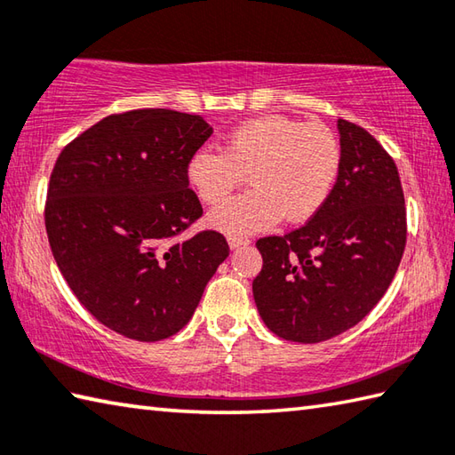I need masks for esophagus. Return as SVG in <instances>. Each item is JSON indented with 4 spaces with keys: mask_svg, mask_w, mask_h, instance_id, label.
<instances>
[{
    "mask_svg": "<svg viewBox=\"0 0 455 455\" xmlns=\"http://www.w3.org/2000/svg\"><path fill=\"white\" fill-rule=\"evenodd\" d=\"M249 244H251V241H249V238H244V236H235V235L228 236V246L233 251L241 249V246H249Z\"/></svg>",
    "mask_w": 455,
    "mask_h": 455,
    "instance_id": "1",
    "label": "esophagus"
}]
</instances>
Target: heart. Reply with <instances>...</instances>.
I'll use <instances>...</instances> for the list:
<instances>
[{
	"mask_svg": "<svg viewBox=\"0 0 455 455\" xmlns=\"http://www.w3.org/2000/svg\"><path fill=\"white\" fill-rule=\"evenodd\" d=\"M342 167V147L322 123L267 115L236 125L222 153L199 148L185 177L204 204H220L246 176L251 191L214 209L206 222L227 235L267 230L283 219L300 225L326 204Z\"/></svg>",
	"mask_w": 455,
	"mask_h": 455,
	"instance_id": "obj_1",
	"label": "heart"
}]
</instances>
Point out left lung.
Instances as JSON below:
<instances>
[{
    "mask_svg": "<svg viewBox=\"0 0 455 455\" xmlns=\"http://www.w3.org/2000/svg\"><path fill=\"white\" fill-rule=\"evenodd\" d=\"M342 167L307 225L256 243L260 318L291 342L330 340L356 326L386 294L406 246L398 169L366 129L338 119Z\"/></svg>",
    "mask_w": 455,
    "mask_h": 455,
    "instance_id": "1",
    "label": "left lung"
}]
</instances>
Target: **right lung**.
<instances>
[{"label": "right lung", "instance_id": "1", "mask_svg": "<svg viewBox=\"0 0 455 455\" xmlns=\"http://www.w3.org/2000/svg\"><path fill=\"white\" fill-rule=\"evenodd\" d=\"M211 135L201 115L135 109L101 119L55 163L52 252L79 302L115 332L139 342L177 334L228 256L214 230L171 243L203 214L185 169Z\"/></svg>", "mask_w": 455, "mask_h": 455}]
</instances>
